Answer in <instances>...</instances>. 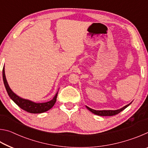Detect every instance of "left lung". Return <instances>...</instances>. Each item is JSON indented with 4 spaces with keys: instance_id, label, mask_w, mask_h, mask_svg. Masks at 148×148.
I'll list each match as a JSON object with an SVG mask.
<instances>
[{
    "instance_id": "1",
    "label": "left lung",
    "mask_w": 148,
    "mask_h": 148,
    "mask_svg": "<svg viewBox=\"0 0 148 148\" xmlns=\"http://www.w3.org/2000/svg\"><path fill=\"white\" fill-rule=\"evenodd\" d=\"M132 103V102L131 103H129L128 104H127L126 106H123L121 108L118 109V110H95L91 108L88 106H86V108L88 109L90 112H91L92 113H93L94 114H96L97 116H115L117 114H119L123 110H125L126 108L128 107L130 104Z\"/></svg>"
}]
</instances>
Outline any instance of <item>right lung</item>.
Listing matches in <instances>:
<instances>
[{
    "label": "right lung",
    "instance_id": "obj_1",
    "mask_svg": "<svg viewBox=\"0 0 148 148\" xmlns=\"http://www.w3.org/2000/svg\"><path fill=\"white\" fill-rule=\"evenodd\" d=\"M2 77H3L5 88L6 89V91L8 92L9 97H10V99L17 105V106L21 108V109L25 110V111L29 112V113L31 114L43 113V112H47V110L51 109V108L53 106L55 103H56L58 91L57 92V93L54 96L53 99L51 100V101L46 102H41V103H39L38 102H38H34L28 99L21 98V97H20L18 95H17L15 93V92L12 91V90L10 89V87L6 78L4 66L3 70H2Z\"/></svg>",
    "mask_w": 148,
    "mask_h": 148
}]
</instances>
